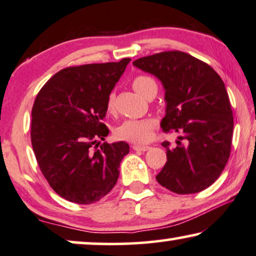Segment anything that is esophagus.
I'll list each match as a JSON object with an SVG mask.
<instances>
[{"instance_id":"34e87169","label":"esophagus","mask_w":256,"mask_h":256,"mask_svg":"<svg viewBox=\"0 0 256 256\" xmlns=\"http://www.w3.org/2000/svg\"><path fill=\"white\" fill-rule=\"evenodd\" d=\"M132 148H134V151L145 152V151H148V150H150V146H145V145H137V144H134V146H132Z\"/></svg>"}]
</instances>
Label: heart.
Instances as JSON below:
<instances>
[{"instance_id": "obj_1", "label": "heart", "mask_w": 256, "mask_h": 256, "mask_svg": "<svg viewBox=\"0 0 256 256\" xmlns=\"http://www.w3.org/2000/svg\"><path fill=\"white\" fill-rule=\"evenodd\" d=\"M132 86L136 92L145 97L151 90L156 88V83L154 80L148 76H138L132 82ZM114 96L110 94L108 100V110L111 111L114 108ZM156 126V120L151 118L145 119H130L119 125L116 130V134L124 140L137 142V144H144L148 142L152 137V131Z\"/></svg>"}]
</instances>
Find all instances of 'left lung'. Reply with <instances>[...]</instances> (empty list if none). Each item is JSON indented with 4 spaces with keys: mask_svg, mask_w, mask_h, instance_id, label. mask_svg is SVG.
<instances>
[{
    "mask_svg": "<svg viewBox=\"0 0 256 256\" xmlns=\"http://www.w3.org/2000/svg\"><path fill=\"white\" fill-rule=\"evenodd\" d=\"M134 66L162 82L165 90V132L179 134L176 146L164 142L168 162L156 176L176 194L207 188L228 162L233 112L224 83L208 64L182 51H165L136 60Z\"/></svg>",
    "mask_w": 256,
    "mask_h": 256,
    "instance_id": "8db88e82",
    "label": "left lung"
}]
</instances>
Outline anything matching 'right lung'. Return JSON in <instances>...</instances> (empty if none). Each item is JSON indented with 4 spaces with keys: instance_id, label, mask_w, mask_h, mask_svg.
I'll use <instances>...</instances> for the list:
<instances>
[{
    "instance_id": "obj_1",
    "label": "right lung",
    "mask_w": 256,
    "mask_h": 256,
    "mask_svg": "<svg viewBox=\"0 0 256 256\" xmlns=\"http://www.w3.org/2000/svg\"><path fill=\"white\" fill-rule=\"evenodd\" d=\"M130 60L66 68L37 94L32 111V150L51 188L68 202H100L117 182L130 146L125 142L100 144L108 134L102 120L108 96Z\"/></svg>"
}]
</instances>
